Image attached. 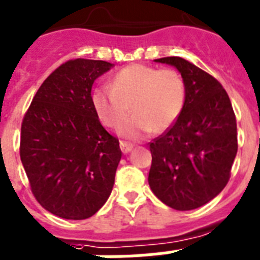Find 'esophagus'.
Wrapping results in <instances>:
<instances>
[{"mask_svg":"<svg viewBox=\"0 0 260 260\" xmlns=\"http://www.w3.org/2000/svg\"><path fill=\"white\" fill-rule=\"evenodd\" d=\"M119 146H121V150H122V153H123V154L130 153V151L133 150V145H132V143H128V142H123V141H121Z\"/></svg>","mask_w":260,"mask_h":260,"instance_id":"34e87169","label":"esophagus"}]
</instances>
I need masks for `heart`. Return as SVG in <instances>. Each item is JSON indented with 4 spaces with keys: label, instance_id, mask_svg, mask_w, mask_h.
<instances>
[{
    "label": "heart",
    "instance_id": "b5f03b06",
    "mask_svg": "<svg viewBox=\"0 0 260 260\" xmlns=\"http://www.w3.org/2000/svg\"><path fill=\"white\" fill-rule=\"evenodd\" d=\"M187 87L183 77L174 69L130 65L117 73L111 86L94 90L93 105L107 127L121 126L119 134L130 139L149 133H165L175 125L186 106Z\"/></svg>",
    "mask_w": 260,
    "mask_h": 260
}]
</instances>
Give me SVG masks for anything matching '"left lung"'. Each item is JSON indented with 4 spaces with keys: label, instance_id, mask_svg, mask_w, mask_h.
<instances>
[{
    "label": "left lung",
    "instance_id": "8db88e82",
    "mask_svg": "<svg viewBox=\"0 0 260 260\" xmlns=\"http://www.w3.org/2000/svg\"><path fill=\"white\" fill-rule=\"evenodd\" d=\"M155 62L181 73L187 101L175 125L150 142V188L171 209H198L230 179L238 151L237 119L226 90L209 73L181 57Z\"/></svg>",
    "mask_w": 260,
    "mask_h": 260
}]
</instances>
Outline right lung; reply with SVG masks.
I'll list each match as a JSON object with an SVG mask.
<instances>
[{
	"label": "right lung",
	"instance_id": "1",
	"mask_svg": "<svg viewBox=\"0 0 260 260\" xmlns=\"http://www.w3.org/2000/svg\"><path fill=\"white\" fill-rule=\"evenodd\" d=\"M113 63L77 58L45 79L21 126L19 155L31 192L63 219L93 216L110 197L122 151L101 125L91 87Z\"/></svg>",
	"mask_w": 260,
	"mask_h": 260
}]
</instances>
